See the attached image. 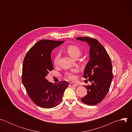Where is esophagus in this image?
Returning a JSON list of instances; mask_svg holds the SVG:
<instances>
[{
  "instance_id": "esophagus-1",
  "label": "esophagus",
  "mask_w": 132,
  "mask_h": 132,
  "mask_svg": "<svg viewBox=\"0 0 132 132\" xmlns=\"http://www.w3.org/2000/svg\"><path fill=\"white\" fill-rule=\"evenodd\" d=\"M77 86V84H74V83H73V82H70V83L69 84V87H76V86Z\"/></svg>"
}]
</instances>
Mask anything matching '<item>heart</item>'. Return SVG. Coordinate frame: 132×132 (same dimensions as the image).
Returning a JSON list of instances; mask_svg holds the SVG:
<instances>
[{
	"label": "heart",
	"instance_id": "1",
	"mask_svg": "<svg viewBox=\"0 0 132 132\" xmlns=\"http://www.w3.org/2000/svg\"><path fill=\"white\" fill-rule=\"evenodd\" d=\"M65 51L73 59H77L80 55L81 53V50L79 46L75 44H69L65 47ZM60 60V56L57 55L55 56L53 60V64L55 66H57L59 65ZM77 72L76 69L71 70L70 71H67L65 72V76L70 80H75L76 79V76L75 75V73Z\"/></svg>",
	"mask_w": 132,
	"mask_h": 132
}]
</instances>
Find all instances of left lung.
<instances>
[{
  "label": "left lung",
  "mask_w": 132,
  "mask_h": 132,
  "mask_svg": "<svg viewBox=\"0 0 132 132\" xmlns=\"http://www.w3.org/2000/svg\"><path fill=\"white\" fill-rule=\"evenodd\" d=\"M77 39L87 42L90 45V60L85 68L84 77L92 82L85 86L87 95L81 101L88 105H95L105 97L113 78L110 56L104 47L96 39L78 37Z\"/></svg>",
  "instance_id": "8db88e82"
}]
</instances>
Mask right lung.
<instances>
[{
    "mask_svg": "<svg viewBox=\"0 0 132 132\" xmlns=\"http://www.w3.org/2000/svg\"><path fill=\"white\" fill-rule=\"evenodd\" d=\"M64 42L40 40L28 51L24 57L22 81L30 99L40 107L49 109L58 105L68 86L66 81L55 84L48 82L46 79L48 72L53 70L52 51Z\"/></svg>",
    "mask_w": 132,
    "mask_h": 132,
    "instance_id": "obj_1",
    "label": "right lung"
}]
</instances>
